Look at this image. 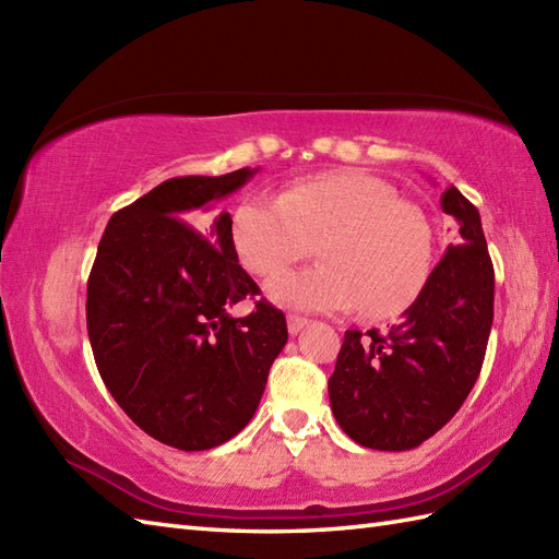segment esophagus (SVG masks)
I'll return each instance as SVG.
<instances>
[{
	"mask_svg": "<svg viewBox=\"0 0 559 559\" xmlns=\"http://www.w3.org/2000/svg\"><path fill=\"white\" fill-rule=\"evenodd\" d=\"M307 324H310V322H307L305 317H298V314H288V331H290L293 336H298L300 331H302Z\"/></svg>",
	"mask_w": 559,
	"mask_h": 559,
	"instance_id": "34e87169",
	"label": "esophagus"
}]
</instances>
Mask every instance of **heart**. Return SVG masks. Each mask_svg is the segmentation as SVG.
<instances>
[{"label": "heart", "instance_id": "b5f03b06", "mask_svg": "<svg viewBox=\"0 0 559 559\" xmlns=\"http://www.w3.org/2000/svg\"><path fill=\"white\" fill-rule=\"evenodd\" d=\"M233 249L254 276H276L317 254L324 264L283 273L266 286L271 302L300 312L391 319L420 298L435 264L425 213L389 182L362 170L307 177L278 201L247 199L233 213Z\"/></svg>", "mask_w": 559, "mask_h": 559}]
</instances>
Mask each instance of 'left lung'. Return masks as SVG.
I'll return each mask as SVG.
<instances>
[{
	"instance_id": "left-lung-1",
	"label": "left lung",
	"mask_w": 559,
	"mask_h": 559,
	"mask_svg": "<svg viewBox=\"0 0 559 559\" xmlns=\"http://www.w3.org/2000/svg\"><path fill=\"white\" fill-rule=\"evenodd\" d=\"M442 211L459 223L423 295L386 336L346 331L329 377L334 418L355 442L403 451L454 418L480 374L492 326L495 271L478 209L454 185Z\"/></svg>"
}]
</instances>
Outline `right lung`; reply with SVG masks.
<instances>
[{
	"label": "right lung",
	"instance_id": "right-lung-1",
	"mask_svg": "<svg viewBox=\"0 0 559 559\" xmlns=\"http://www.w3.org/2000/svg\"><path fill=\"white\" fill-rule=\"evenodd\" d=\"M259 168L221 177H173L117 211L88 276L86 322L112 399L158 442L201 451L252 420L273 360L288 341L286 317L259 300L237 264L230 213L209 216Z\"/></svg>",
	"mask_w": 559,
	"mask_h": 559
}]
</instances>
